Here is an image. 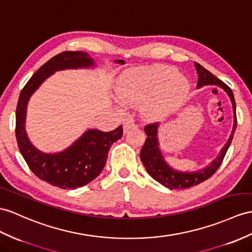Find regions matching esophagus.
Instances as JSON below:
<instances>
[{
  "instance_id": "esophagus-1",
  "label": "esophagus",
  "mask_w": 252,
  "mask_h": 252,
  "mask_svg": "<svg viewBox=\"0 0 252 252\" xmlns=\"http://www.w3.org/2000/svg\"><path fill=\"white\" fill-rule=\"evenodd\" d=\"M136 127H137L136 123H134L133 120H131V119L127 120V121L124 123V131H128L129 129H131V128H136Z\"/></svg>"
}]
</instances>
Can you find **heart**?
I'll return each mask as SVG.
<instances>
[{"label": "heart", "instance_id": "1", "mask_svg": "<svg viewBox=\"0 0 252 252\" xmlns=\"http://www.w3.org/2000/svg\"><path fill=\"white\" fill-rule=\"evenodd\" d=\"M188 91V83L167 65H153L128 70L119 83L121 99L133 106L147 102V119L163 120L180 106Z\"/></svg>", "mask_w": 252, "mask_h": 252}]
</instances>
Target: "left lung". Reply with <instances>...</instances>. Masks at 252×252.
Segmentation results:
<instances>
[{
    "mask_svg": "<svg viewBox=\"0 0 252 252\" xmlns=\"http://www.w3.org/2000/svg\"><path fill=\"white\" fill-rule=\"evenodd\" d=\"M195 69L198 72V84L197 88H201L206 84H216L222 88L231 98L233 110H234V126L230 136V139L224 147L222 149L220 155L215 159L210 167H207L199 172L194 173H182L171 169L168 164H165L161 153L158 149V140H157V123H151L144 127V131L146 133V139L144 144L141 147L140 151V159L145 167L147 173H149L153 179L160 183L161 185L165 186L170 189H186L195 185H199L200 183L204 182L210 179L211 176L215 174V172L221 165L223 158L228 152L229 146L232 142L233 137L237 125L236 119V106L234 95H233L232 90L226 85L221 80H219L217 77H215L212 72L205 69L203 66H201L199 63L194 62Z\"/></svg>",
    "mask_w": 252,
    "mask_h": 252,
    "instance_id": "1",
    "label": "left lung"
}]
</instances>
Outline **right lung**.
<instances>
[{
  "instance_id": "obj_1",
  "label": "right lung",
  "mask_w": 252,
  "mask_h": 252,
  "mask_svg": "<svg viewBox=\"0 0 252 252\" xmlns=\"http://www.w3.org/2000/svg\"><path fill=\"white\" fill-rule=\"evenodd\" d=\"M116 63L124 64L118 60ZM94 65L90 55L82 51H64L55 55L31 77L21 90L16 109V139L18 147L31 171L40 179L62 189H77L100 174L107 161L110 146L123 136V126L103 132L90 129L69 149L59 154H45L30 143L24 130L27 103L30 96L54 71Z\"/></svg>"
}]
</instances>
